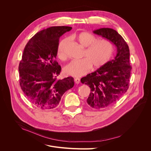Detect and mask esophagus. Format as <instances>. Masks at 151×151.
Here are the masks:
<instances>
[{
  "label": "esophagus",
  "instance_id": "obj_1",
  "mask_svg": "<svg viewBox=\"0 0 151 151\" xmlns=\"http://www.w3.org/2000/svg\"><path fill=\"white\" fill-rule=\"evenodd\" d=\"M75 83L76 84H79L80 83V79L79 78H75Z\"/></svg>",
  "mask_w": 151,
  "mask_h": 151
}]
</instances>
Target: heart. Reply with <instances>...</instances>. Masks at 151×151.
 <instances>
[{"instance_id":"1","label":"heart","mask_w":151,"mask_h":151,"mask_svg":"<svg viewBox=\"0 0 151 151\" xmlns=\"http://www.w3.org/2000/svg\"><path fill=\"white\" fill-rule=\"evenodd\" d=\"M78 42L86 47L82 60H75L68 64L64 69V73L73 77H80L88 73L92 65L99 68L104 65L110 58L113 52V45L106 39H98L94 35L82 32L76 35ZM69 39L65 38L60 43L58 47V56L61 60H65L67 55L65 45Z\"/></svg>"}]
</instances>
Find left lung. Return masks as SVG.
Wrapping results in <instances>:
<instances>
[{"mask_svg": "<svg viewBox=\"0 0 151 151\" xmlns=\"http://www.w3.org/2000/svg\"><path fill=\"white\" fill-rule=\"evenodd\" d=\"M93 32L110 41L117 49L113 60L81 79L82 83L91 89L87 99L88 105L99 109L116 103L127 91L132 67L129 63V47L116 30L104 28Z\"/></svg>", "mask_w": 151, "mask_h": 151, "instance_id": "1", "label": "left lung"}]
</instances>
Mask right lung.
<instances>
[{
    "label": "right lung",
    "mask_w": 151,
    "mask_h": 151,
    "mask_svg": "<svg viewBox=\"0 0 151 151\" xmlns=\"http://www.w3.org/2000/svg\"><path fill=\"white\" fill-rule=\"evenodd\" d=\"M72 28L63 26L43 29L24 49L19 66L20 86L26 98L40 109L57 108L63 94L74 86L72 77L57 79L61 67L55 60L60 37Z\"/></svg>",
    "instance_id": "right-lung-1"
}]
</instances>
